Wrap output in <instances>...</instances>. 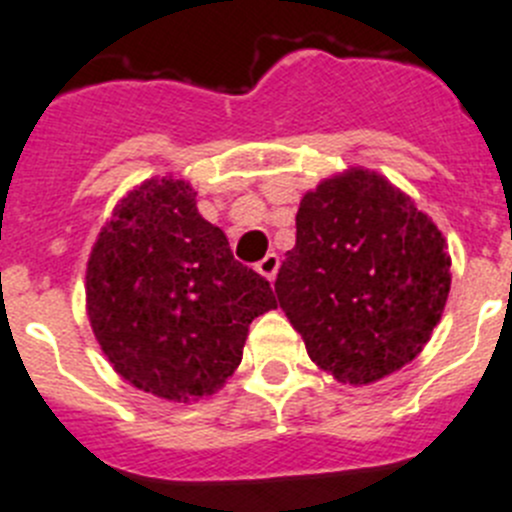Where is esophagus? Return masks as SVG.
I'll return each instance as SVG.
<instances>
[{"label":"esophagus","mask_w":512,"mask_h":512,"mask_svg":"<svg viewBox=\"0 0 512 512\" xmlns=\"http://www.w3.org/2000/svg\"><path fill=\"white\" fill-rule=\"evenodd\" d=\"M278 265H280L278 255H275V252H267V255L262 257L260 262H257V273H260L262 278H267V280H275V273H278Z\"/></svg>","instance_id":"esophagus-1"}]
</instances>
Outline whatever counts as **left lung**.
Wrapping results in <instances>:
<instances>
[{
	"label": "left lung",
	"instance_id": "obj_1",
	"mask_svg": "<svg viewBox=\"0 0 512 512\" xmlns=\"http://www.w3.org/2000/svg\"><path fill=\"white\" fill-rule=\"evenodd\" d=\"M446 239L388 178L365 168L308 191L275 293L308 357L370 385L418 357L451 288Z\"/></svg>",
	"mask_w": 512,
	"mask_h": 512
}]
</instances>
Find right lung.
Segmentation results:
<instances>
[{
	"instance_id": "right-lung-1",
	"label": "right lung",
	"mask_w": 512,
	"mask_h": 512,
	"mask_svg": "<svg viewBox=\"0 0 512 512\" xmlns=\"http://www.w3.org/2000/svg\"><path fill=\"white\" fill-rule=\"evenodd\" d=\"M278 308L234 260L178 178H150L117 204L86 265V311L101 352L135 388L188 403L222 388L250 324Z\"/></svg>"
}]
</instances>
